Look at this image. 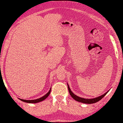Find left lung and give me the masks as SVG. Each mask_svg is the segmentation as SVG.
I'll list each match as a JSON object with an SVG mask.
<instances>
[{"instance_id": "left-lung-1", "label": "left lung", "mask_w": 123, "mask_h": 123, "mask_svg": "<svg viewBox=\"0 0 123 123\" xmlns=\"http://www.w3.org/2000/svg\"><path fill=\"white\" fill-rule=\"evenodd\" d=\"M68 91L70 95L71 96V97L74 99V100H77V101L79 102H81L83 103H86V104H92V103H96L97 102L99 101L100 99L103 98V97L107 94V93L108 92V91L107 92H106L105 93H104V94H103L102 96H99L98 97H97L96 98H93V99H85V98H80V97H79L78 96H77L76 95H75L73 94L72 93V92H71V90L69 88L68 85Z\"/></svg>"}]
</instances>
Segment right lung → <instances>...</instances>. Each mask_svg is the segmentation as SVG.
Masks as SVG:
<instances>
[{
	"mask_svg": "<svg viewBox=\"0 0 123 123\" xmlns=\"http://www.w3.org/2000/svg\"><path fill=\"white\" fill-rule=\"evenodd\" d=\"M50 92H51V89H50V91H49V92L47 93V94H46L45 96L42 97L41 98H40L38 99H35V100H24V99H19L20 100H22L23 102H26V103H38V102H41L43 101V100H45L46 98H47V97L49 96V94H50Z\"/></svg>",
	"mask_w": 123,
	"mask_h": 123,
	"instance_id": "add662e5",
	"label": "right lung"
}]
</instances>
